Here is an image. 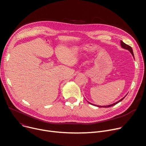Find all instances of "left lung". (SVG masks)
Wrapping results in <instances>:
<instances>
[{
	"instance_id": "obj_1",
	"label": "left lung",
	"mask_w": 146,
	"mask_h": 146,
	"mask_svg": "<svg viewBox=\"0 0 146 146\" xmlns=\"http://www.w3.org/2000/svg\"><path fill=\"white\" fill-rule=\"evenodd\" d=\"M121 47H122L123 48H124V49H126V50H128L130 52H131V54H132V55H133V56L134 57V54H133V49H132V48L130 47L129 45H127V44H125L123 41H121ZM127 96V95L123 98H122L121 99H120L119 101H118V102H115V103H113V104H111V105H106V106H99V105H98L97 106H98V107H99V108H108V107H111V106H113V105H116V104H117L118 103H119V102H121V101H122L124 99V98L125 97ZM90 104H91V105H94V104H91V103H90L89 102H88ZM95 106H96V105H95Z\"/></svg>"
}]
</instances>
